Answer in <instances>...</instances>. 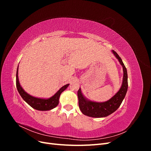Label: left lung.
<instances>
[{
  "label": "left lung",
  "instance_id": "left-lung-1",
  "mask_svg": "<svg viewBox=\"0 0 151 151\" xmlns=\"http://www.w3.org/2000/svg\"><path fill=\"white\" fill-rule=\"evenodd\" d=\"M112 52L120 63L123 67V78L122 85L120 90L118 91L115 96L109 99L108 101L103 103H98L87 99L81 93V89L79 88L77 92L79 99V106L84 115L94 118L106 117L111 113L115 112L120 107L123 99H124L128 89V75L127 68L123 63L122 58L117 53L112 50Z\"/></svg>",
  "mask_w": 151,
  "mask_h": 151
}]
</instances>
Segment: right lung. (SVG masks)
I'll use <instances>...</instances> for the list:
<instances>
[{
    "label": "right lung",
    "mask_w": 151,
    "mask_h": 151,
    "mask_svg": "<svg viewBox=\"0 0 151 151\" xmlns=\"http://www.w3.org/2000/svg\"><path fill=\"white\" fill-rule=\"evenodd\" d=\"M69 84L63 86L59 89L57 92L52 97L48 99H42L32 96L29 94L27 93L21 86L19 79H18V67L16 72V87L17 89L22 98L28 103L30 106L33 108L37 109L40 111H47L50 110L54 108H55L59 103V98L61 93L63 91H65Z\"/></svg>",
    "instance_id": "obj_1"
}]
</instances>
